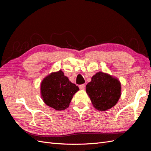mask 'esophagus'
<instances>
[{
  "instance_id": "1",
  "label": "esophagus",
  "mask_w": 151,
  "mask_h": 151,
  "mask_svg": "<svg viewBox=\"0 0 151 151\" xmlns=\"http://www.w3.org/2000/svg\"><path fill=\"white\" fill-rule=\"evenodd\" d=\"M79 89H81V90H84L86 89V86L85 84H81V85H79Z\"/></svg>"
}]
</instances>
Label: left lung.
Returning <instances> with one entry per match:
<instances>
[{
	"mask_svg": "<svg viewBox=\"0 0 151 151\" xmlns=\"http://www.w3.org/2000/svg\"><path fill=\"white\" fill-rule=\"evenodd\" d=\"M86 89L93 106L101 111L115 106L121 96L120 82L103 72L93 76Z\"/></svg>",
	"mask_w": 151,
	"mask_h": 151,
	"instance_id": "1",
	"label": "left lung"
}]
</instances>
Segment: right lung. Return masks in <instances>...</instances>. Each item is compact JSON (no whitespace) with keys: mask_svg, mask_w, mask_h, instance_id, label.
I'll use <instances>...</instances> for the list:
<instances>
[{"mask_svg":"<svg viewBox=\"0 0 151 151\" xmlns=\"http://www.w3.org/2000/svg\"><path fill=\"white\" fill-rule=\"evenodd\" d=\"M41 94L43 101L56 110H63L69 106L73 96L79 90L62 70L52 72L41 83Z\"/></svg>","mask_w":151,"mask_h":151,"instance_id":"right-lung-1","label":"right lung"}]
</instances>
